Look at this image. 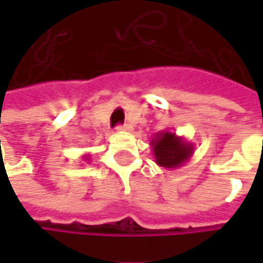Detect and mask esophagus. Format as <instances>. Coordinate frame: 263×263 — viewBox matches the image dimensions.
<instances>
[{
  "label": "esophagus",
  "instance_id": "34e87169",
  "mask_svg": "<svg viewBox=\"0 0 263 263\" xmlns=\"http://www.w3.org/2000/svg\"><path fill=\"white\" fill-rule=\"evenodd\" d=\"M116 129H117V131H131L132 126L129 125V123H125V125H119Z\"/></svg>",
  "mask_w": 263,
  "mask_h": 263
}]
</instances>
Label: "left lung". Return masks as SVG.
Wrapping results in <instances>:
<instances>
[{
  "label": "left lung",
  "mask_w": 263,
  "mask_h": 263,
  "mask_svg": "<svg viewBox=\"0 0 263 263\" xmlns=\"http://www.w3.org/2000/svg\"><path fill=\"white\" fill-rule=\"evenodd\" d=\"M155 163L164 169H178L187 163L193 152V143L178 137L175 132L161 131L154 135L151 140Z\"/></svg>",
  "instance_id": "obj_1"
}]
</instances>
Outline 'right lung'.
I'll use <instances>...</instances> for the list:
<instances>
[{
	"instance_id": "add662e5",
	"label": "right lung",
	"mask_w": 263,
	"mask_h": 263,
	"mask_svg": "<svg viewBox=\"0 0 263 263\" xmlns=\"http://www.w3.org/2000/svg\"><path fill=\"white\" fill-rule=\"evenodd\" d=\"M83 160H85V161H88V160H89V158H88V155H83Z\"/></svg>"
}]
</instances>
